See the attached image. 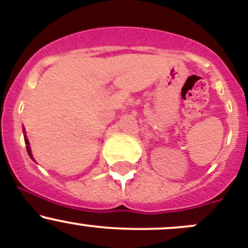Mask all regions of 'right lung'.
Segmentation results:
<instances>
[{
	"label": "right lung",
	"mask_w": 248,
	"mask_h": 248,
	"mask_svg": "<svg viewBox=\"0 0 248 248\" xmlns=\"http://www.w3.org/2000/svg\"><path fill=\"white\" fill-rule=\"evenodd\" d=\"M25 143H26V144H27V153H29V155H30V156H31V159H33V157H32V153H31V148H30V142H29V140H27L26 139V135H25Z\"/></svg>",
	"instance_id": "right-lung-1"
}]
</instances>
